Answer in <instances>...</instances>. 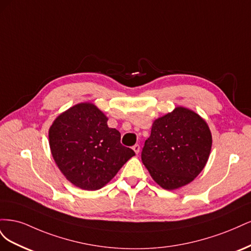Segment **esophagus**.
Returning <instances> with one entry per match:
<instances>
[{
	"instance_id": "34e87169",
	"label": "esophagus",
	"mask_w": 251,
	"mask_h": 251,
	"mask_svg": "<svg viewBox=\"0 0 251 251\" xmlns=\"http://www.w3.org/2000/svg\"><path fill=\"white\" fill-rule=\"evenodd\" d=\"M133 150H134L135 153L138 155V153L140 151V146H139V144H135V146H133Z\"/></svg>"
}]
</instances>
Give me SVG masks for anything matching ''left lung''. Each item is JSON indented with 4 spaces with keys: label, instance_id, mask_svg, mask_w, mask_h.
Returning <instances> with one entry per match:
<instances>
[{
    "label": "left lung",
    "instance_id": "obj_1",
    "mask_svg": "<svg viewBox=\"0 0 251 251\" xmlns=\"http://www.w3.org/2000/svg\"><path fill=\"white\" fill-rule=\"evenodd\" d=\"M211 143L205 120L192 110L177 107L154 121L141 160L157 184L173 191L188 184L202 172Z\"/></svg>",
    "mask_w": 251,
    "mask_h": 251
}]
</instances>
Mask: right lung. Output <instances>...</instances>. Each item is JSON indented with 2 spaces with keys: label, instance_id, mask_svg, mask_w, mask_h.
I'll list each match as a JSON object with an SVG mask.
<instances>
[{
  "label": "right lung",
  "instance_id": "1",
  "mask_svg": "<svg viewBox=\"0 0 251 251\" xmlns=\"http://www.w3.org/2000/svg\"><path fill=\"white\" fill-rule=\"evenodd\" d=\"M90 102L62 113L49 128V146L58 169L72 184L96 191L110 182L135 153L120 143V133Z\"/></svg>",
  "mask_w": 251,
  "mask_h": 251
}]
</instances>
